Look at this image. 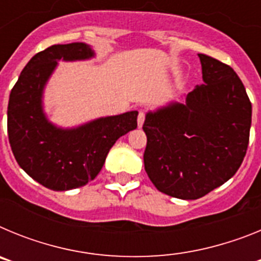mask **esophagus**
I'll list each match as a JSON object with an SVG mask.
<instances>
[{"mask_svg": "<svg viewBox=\"0 0 261 261\" xmlns=\"http://www.w3.org/2000/svg\"><path fill=\"white\" fill-rule=\"evenodd\" d=\"M144 121H145V112L144 111H140V114H138V117H137V123H138V126H140V128L142 126Z\"/></svg>", "mask_w": 261, "mask_h": 261, "instance_id": "34e87169", "label": "esophagus"}]
</instances>
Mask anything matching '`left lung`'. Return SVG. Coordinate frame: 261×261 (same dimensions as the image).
I'll use <instances>...</instances> for the list:
<instances>
[{
  "instance_id": "obj_1",
  "label": "left lung",
  "mask_w": 261,
  "mask_h": 261,
  "mask_svg": "<svg viewBox=\"0 0 261 261\" xmlns=\"http://www.w3.org/2000/svg\"><path fill=\"white\" fill-rule=\"evenodd\" d=\"M204 85L186 105L146 115L145 170L161 192L183 200L208 195L234 176L250 141L252 106L230 65L199 55Z\"/></svg>"
}]
</instances>
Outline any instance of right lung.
<instances>
[{
    "instance_id": "obj_1",
    "label": "right lung",
    "mask_w": 261,
    "mask_h": 261,
    "mask_svg": "<svg viewBox=\"0 0 261 261\" xmlns=\"http://www.w3.org/2000/svg\"><path fill=\"white\" fill-rule=\"evenodd\" d=\"M84 43L50 45L36 53L11 89L8 135L18 165L53 191L78 188L93 180L117 138L137 128V111L102 117L77 129H59L45 119L41 93L57 60L93 57Z\"/></svg>"
}]
</instances>
